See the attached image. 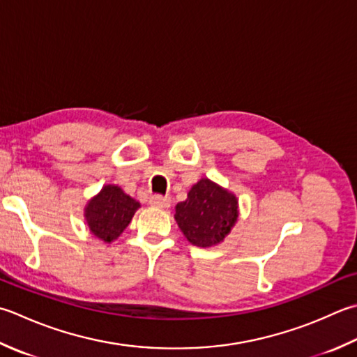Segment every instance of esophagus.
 Masks as SVG:
<instances>
[{
	"label": "esophagus",
	"mask_w": 357,
	"mask_h": 357,
	"mask_svg": "<svg viewBox=\"0 0 357 357\" xmlns=\"http://www.w3.org/2000/svg\"><path fill=\"white\" fill-rule=\"evenodd\" d=\"M150 204L155 206V207L165 208V207L170 206V199L165 198V197H160V195H153V197H150Z\"/></svg>",
	"instance_id": "1"
}]
</instances>
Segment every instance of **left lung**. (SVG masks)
<instances>
[{"label": "left lung", "instance_id": "1", "mask_svg": "<svg viewBox=\"0 0 357 357\" xmlns=\"http://www.w3.org/2000/svg\"><path fill=\"white\" fill-rule=\"evenodd\" d=\"M238 218V201L232 193L208 179H201L178 202L176 220L185 238L195 246L208 248L221 243Z\"/></svg>", "mask_w": 357, "mask_h": 357}]
</instances>
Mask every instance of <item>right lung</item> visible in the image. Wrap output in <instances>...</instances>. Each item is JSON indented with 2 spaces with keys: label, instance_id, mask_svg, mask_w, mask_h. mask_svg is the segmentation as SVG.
<instances>
[{
  "label": "right lung",
  "instance_id": "right-lung-1",
  "mask_svg": "<svg viewBox=\"0 0 357 357\" xmlns=\"http://www.w3.org/2000/svg\"><path fill=\"white\" fill-rule=\"evenodd\" d=\"M139 202L117 185H105L86 206V222L97 238L111 243L130 225Z\"/></svg>",
  "mask_w": 357,
  "mask_h": 357
}]
</instances>
